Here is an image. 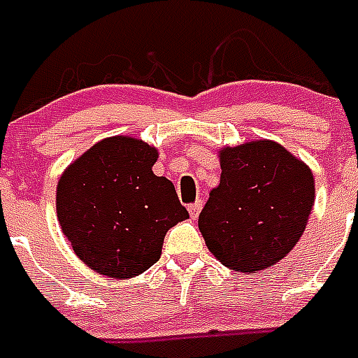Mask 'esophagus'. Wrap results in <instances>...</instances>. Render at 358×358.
Returning <instances> with one entry per match:
<instances>
[{
  "label": "esophagus",
  "instance_id": "1",
  "mask_svg": "<svg viewBox=\"0 0 358 358\" xmlns=\"http://www.w3.org/2000/svg\"><path fill=\"white\" fill-rule=\"evenodd\" d=\"M201 207H203L201 201H196V203H192V205H188V213H190L192 220H196L197 216H199V213H201Z\"/></svg>",
  "mask_w": 358,
  "mask_h": 358
}]
</instances>
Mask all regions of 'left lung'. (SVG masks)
I'll return each instance as SVG.
<instances>
[{
    "mask_svg": "<svg viewBox=\"0 0 358 358\" xmlns=\"http://www.w3.org/2000/svg\"><path fill=\"white\" fill-rule=\"evenodd\" d=\"M220 185L199 214L208 251L224 266L257 273L290 253L314 207V176L273 140L218 151Z\"/></svg>",
    "mask_w": 358,
    "mask_h": 358,
    "instance_id": "8db88e82",
    "label": "left lung"
}]
</instances>
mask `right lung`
Masks as SVG:
<instances>
[{"instance_id":"obj_1","label":"right lung","mask_w":358,"mask_h":358,"mask_svg":"<svg viewBox=\"0 0 358 358\" xmlns=\"http://www.w3.org/2000/svg\"><path fill=\"white\" fill-rule=\"evenodd\" d=\"M155 145L108 136L77 157L57 182V218L71 250L113 279L144 273L161 259L168 229L188 218L170 179L153 173Z\"/></svg>"}]
</instances>
